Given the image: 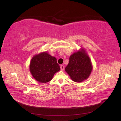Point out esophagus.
<instances>
[{
  "mask_svg": "<svg viewBox=\"0 0 121 121\" xmlns=\"http://www.w3.org/2000/svg\"><path fill=\"white\" fill-rule=\"evenodd\" d=\"M60 69L61 71H63L64 69H65V66H64L63 65H61L60 66Z\"/></svg>",
  "mask_w": 121,
  "mask_h": 121,
  "instance_id": "obj_1",
  "label": "esophagus"
}]
</instances>
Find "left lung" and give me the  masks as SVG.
<instances>
[{
  "mask_svg": "<svg viewBox=\"0 0 121 121\" xmlns=\"http://www.w3.org/2000/svg\"><path fill=\"white\" fill-rule=\"evenodd\" d=\"M92 68L89 56L84 50L82 49L70 56L65 70L73 81L81 82L88 78Z\"/></svg>",
  "mask_w": 121,
  "mask_h": 121,
  "instance_id": "8db88e82",
  "label": "left lung"
}]
</instances>
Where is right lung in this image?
<instances>
[{"label":"right lung","mask_w":121,"mask_h":121,"mask_svg":"<svg viewBox=\"0 0 121 121\" xmlns=\"http://www.w3.org/2000/svg\"><path fill=\"white\" fill-rule=\"evenodd\" d=\"M30 70L36 80L45 83L52 79L54 74L60 71V68L55 57L43 52L33 56Z\"/></svg>","instance_id":"1"}]
</instances>
